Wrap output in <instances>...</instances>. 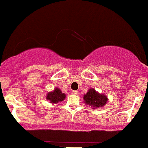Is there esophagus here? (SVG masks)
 <instances>
[{
  "mask_svg": "<svg viewBox=\"0 0 148 148\" xmlns=\"http://www.w3.org/2000/svg\"><path fill=\"white\" fill-rule=\"evenodd\" d=\"M72 94H73V95H77L78 92H77V91H76V90H72Z\"/></svg>",
  "mask_w": 148,
  "mask_h": 148,
  "instance_id": "1",
  "label": "esophagus"
}]
</instances>
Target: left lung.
Listing matches in <instances>:
<instances>
[{"mask_svg":"<svg viewBox=\"0 0 148 148\" xmlns=\"http://www.w3.org/2000/svg\"><path fill=\"white\" fill-rule=\"evenodd\" d=\"M83 97L84 103L93 108L103 107L106 104L108 100L106 95L98 92L94 88H90Z\"/></svg>","mask_w":148,"mask_h":148,"instance_id":"left-lung-1","label":"left lung"}]
</instances>
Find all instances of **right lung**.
<instances>
[{
    "instance_id": "add662e5",
    "label": "right lung",
    "mask_w": 148,
    "mask_h": 148,
    "mask_svg": "<svg viewBox=\"0 0 148 148\" xmlns=\"http://www.w3.org/2000/svg\"><path fill=\"white\" fill-rule=\"evenodd\" d=\"M66 97V95L64 93H62L61 90L59 88L56 87L53 90L47 93L46 99L49 100L51 103L56 104L58 102L62 101L64 100Z\"/></svg>"
}]
</instances>
